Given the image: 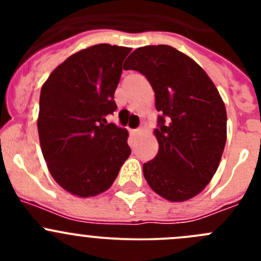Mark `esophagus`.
I'll list each match as a JSON object with an SVG mask.
<instances>
[{
    "label": "esophagus",
    "mask_w": 261,
    "mask_h": 261,
    "mask_svg": "<svg viewBox=\"0 0 261 261\" xmlns=\"http://www.w3.org/2000/svg\"><path fill=\"white\" fill-rule=\"evenodd\" d=\"M141 133H143V128H136V130L135 131H134V134H136V135H138V134H141Z\"/></svg>",
    "instance_id": "1"
}]
</instances>
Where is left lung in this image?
Returning <instances> with one entry per match:
<instances>
[{"label":"left lung","instance_id":"left-lung-1","mask_svg":"<svg viewBox=\"0 0 261 261\" xmlns=\"http://www.w3.org/2000/svg\"><path fill=\"white\" fill-rule=\"evenodd\" d=\"M125 69L138 70L160 112L156 156L143 165L150 188L170 202L197 196L217 170L226 144V107L207 73L169 45L136 49Z\"/></svg>","mask_w":261,"mask_h":261}]
</instances>
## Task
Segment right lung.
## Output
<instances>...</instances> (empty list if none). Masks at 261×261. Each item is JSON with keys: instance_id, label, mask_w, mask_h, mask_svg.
Returning a JSON list of instances; mask_svg holds the SVG:
<instances>
[{"instance_id": "right-lung-1", "label": "right lung", "mask_w": 261, "mask_h": 261, "mask_svg": "<svg viewBox=\"0 0 261 261\" xmlns=\"http://www.w3.org/2000/svg\"><path fill=\"white\" fill-rule=\"evenodd\" d=\"M130 48L98 44L70 55L41 87L38 131L50 174L77 197L107 191L130 156L126 128L109 123Z\"/></svg>"}]
</instances>
